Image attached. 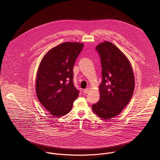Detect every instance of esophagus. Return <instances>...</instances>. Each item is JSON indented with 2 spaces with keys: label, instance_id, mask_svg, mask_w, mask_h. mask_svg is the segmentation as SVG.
Segmentation results:
<instances>
[{
  "label": "esophagus",
  "instance_id": "1",
  "mask_svg": "<svg viewBox=\"0 0 160 160\" xmlns=\"http://www.w3.org/2000/svg\"><path fill=\"white\" fill-rule=\"evenodd\" d=\"M89 89H83V92L85 93V94H87V93H88V92H89Z\"/></svg>",
  "mask_w": 160,
  "mask_h": 160
}]
</instances>
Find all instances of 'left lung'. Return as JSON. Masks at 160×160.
<instances>
[{"mask_svg": "<svg viewBox=\"0 0 160 160\" xmlns=\"http://www.w3.org/2000/svg\"><path fill=\"white\" fill-rule=\"evenodd\" d=\"M96 49L100 58L102 80L100 99L92 109L100 118L110 119L129 103L135 89L134 74L126 56L110 42L98 44Z\"/></svg>", "mask_w": 160, "mask_h": 160, "instance_id": "1", "label": "left lung"}]
</instances>
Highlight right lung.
I'll use <instances>...</instances> for the list:
<instances>
[{"label": "right lung", "instance_id": "right-lung-1", "mask_svg": "<svg viewBox=\"0 0 160 160\" xmlns=\"http://www.w3.org/2000/svg\"><path fill=\"white\" fill-rule=\"evenodd\" d=\"M84 44L63 42L45 55L39 64L36 82L37 97L55 117L71 110L80 91L73 82V68Z\"/></svg>", "mask_w": 160, "mask_h": 160}]
</instances>
